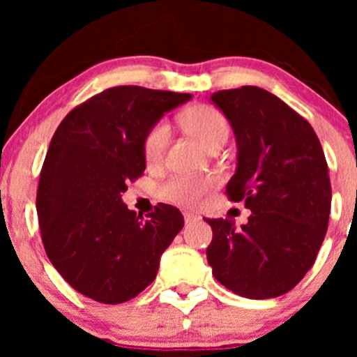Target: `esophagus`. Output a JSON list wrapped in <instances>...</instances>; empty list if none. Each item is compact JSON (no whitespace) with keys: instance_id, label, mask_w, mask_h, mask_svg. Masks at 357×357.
<instances>
[{"instance_id":"esophagus-1","label":"esophagus","mask_w":357,"mask_h":357,"mask_svg":"<svg viewBox=\"0 0 357 357\" xmlns=\"http://www.w3.org/2000/svg\"><path fill=\"white\" fill-rule=\"evenodd\" d=\"M199 220V216L192 215V213H184V223L186 225H191V223H196V221Z\"/></svg>"}]
</instances>
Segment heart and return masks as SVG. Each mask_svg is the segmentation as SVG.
Masks as SVG:
<instances>
[{
	"mask_svg": "<svg viewBox=\"0 0 357 357\" xmlns=\"http://www.w3.org/2000/svg\"><path fill=\"white\" fill-rule=\"evenodd\" d=\"M181 122L188 132L198 139L208 149L216 142L227 141L228 122L218 109L208 104L191 105L181 114ZM171 129L166 121H159L147 130L144 137V159L147 165H159L165 158ZM216 179L211 176H173L159 188V195L166 202L181 204V206H196L204 196L216 186Z\"/></svg>",
	"mask_w": 357,
	"mask_h": 357,
	"instance_id": "b5f03b06",
	"label": "heart"
}]
</instances>
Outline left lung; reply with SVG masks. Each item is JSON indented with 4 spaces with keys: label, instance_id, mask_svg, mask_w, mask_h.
I'll list each match as a JSON object with an SVG mask.
<instances>
[{
    "label": "left lung",
    "instance_id": "1",
    "mask_svg": "<svg viewBox=\"0 0 357 357\" xmlns=\"http://www.w3.org/2000/svg\"><path fill=\"white\" fill-rule=\"evenodd\" d=\"M211 100L238 146L227 196L245 202L252 215L240 230L228 218H206L208 264L241 297L284 296L314 265L329 225L333 191L322 146L312 126L267 90L245 85Z\"/></svg>",
    "mask_w": 357,
    "mask_h": 357
}]
</instances>
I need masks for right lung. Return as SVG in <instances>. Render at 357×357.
I'll return each instance as SVG.
<instances>
[{"mask_svg": "<svg viewBox=\"0 0 357 357\" xmlns=\"http://www.w3.org/2000/svg\"><path fill=\"white\" fill-rule=\"evenodd\" d=\"M191 93L112 87L65 116L53 134L36 192L52 265L77 292L122 304L153 284L162 252L181 231V211L159 203L147 220L121 199L146 169L142 144L162 114Z\"/></svg>", "mask_w": 357, "mask_h": 357, "instance_id": "add662e5", "label": "right lung"}]
</instances>
